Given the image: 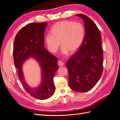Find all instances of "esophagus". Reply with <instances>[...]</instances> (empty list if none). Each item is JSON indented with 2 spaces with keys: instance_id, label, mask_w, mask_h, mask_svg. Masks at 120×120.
Instances as JSON below:
<instances>
[{
  "instance_id": "esophagus-1",
  "label": "esophagus",
  "mask_w": 120,
  "mask_h": 120,
  "mask_svg": "<svg viewBox=\"0 0 120 120\" xmlns=\"http://www.w3.org/2000/svg\"><path fill=\"white\" fill-rule=\"evenodd\" d=\"M58 65H59V67H62V66H63L64 65V62H63L62 61H61V60H59L58 61Z\"/></svg>"
}]
</instances>
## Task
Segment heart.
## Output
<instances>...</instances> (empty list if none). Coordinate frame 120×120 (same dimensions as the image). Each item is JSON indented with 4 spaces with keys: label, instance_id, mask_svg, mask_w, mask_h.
<instances>
[{
    "label": "heart",
    "instance_id": "b5f03b06",
    "mask_svg": "<svg viewBox=\"0 0 120 120\" xmlns=\"http://www.w3.org/2000/svg\"><path fill=\"white\" fill-rule=\"evenodd\" d=\"M51 34H46L45 41L50 52L56 53L61 45V53L75 52L82 44L85 35V28L79 22L64 20L59 21L52 28Z\"/></svg>",
    "mask_w": 120,
    "mask_h": 120
}]
</instances>
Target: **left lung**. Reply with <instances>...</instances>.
Returning a JSON list of instances; mask_svg holds the SVG:
<instances>
[{"mask_svg":"<svg viewBox=\"0 0 120 120\" xmlns=\"http://www.w3.org/2000/svg\"><path fill=\"white\" fill-rule=\"evenodd\" d=\"M84 22L85 35L78 51L71 56L66 65L68 83L72 90L89 91L100 79L103 72V49L100 31L89 17L78 14Z\"/></svg>","mask_w":120,"mask_h":120,"instance_id":"1","label":"left lung"}]
</instances>
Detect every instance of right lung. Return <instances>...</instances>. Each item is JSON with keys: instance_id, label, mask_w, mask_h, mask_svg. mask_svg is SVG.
Masks as SVG:
<instances>
[{"instance_id": "obj_1", "label": "right lung", "mask_w": 120, "mask_h": 120, "mask_svg": "<svg viewBox=\"0 0 120 120\" xmlns=\"http://www.w3.org/2000/svg\"><path fill=\"white\" fill-rule=\"evenodd\" d=\"M47 23H31L25 26L17 34L14 39L13 59L18 75L25 90L35 99L43 100L52 97L55 92L53 77L58 70V60L44 46V34ZM33 58L41 69V82L32 88L25 81L23 64Z\"/></svg>"}]
</instances>
